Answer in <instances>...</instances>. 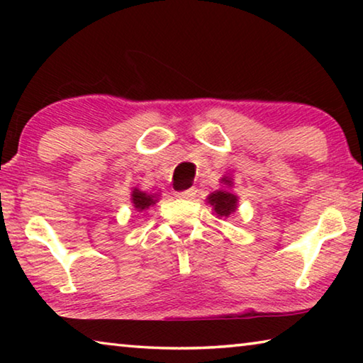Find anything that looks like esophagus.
Returning <instances> with one entry per match:
<instances>
[{
	"mask_svg": "<svg viewBox=\"0 0 363 363\" xmlns=\"http://www.w3.org/2000/svg\"><path fill=\"white\" fill-rule=\"evenodd\" d=\"M195 195H196L195 189H187V190H182V192L176 194L177 199H182V200H192Z\"/></svg>",
	"mask_w": 363,
	"mask_h": 363,
	"instance_id": "esophagus-1",
	"label": "esophagus"
}]
</instances>
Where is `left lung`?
Here are the masks:
<instances>
[{"instance_id":"1","label":"left lung","mask_w":363,"mask_h":363,"mask_svg":"<svg viewBox=\"0 0 363 363\" xmlns=\"http://www.w3.org/2000/svg\"><path fill=\"white\" fill-rule=\"evenodd\" d=\"M220 184H224V189L214 190L213 194L206 196V200L213 206V211L218 218H229L232 213L237 211L238 196L230 190L233 186L232 177H220Z\"/></svg>"}]
</instances>
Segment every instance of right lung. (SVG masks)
<instances>
[{
  "mask_svg": "<svg viewBox=\"0 0 363 363\" xmlns=\"http://www.w3.org/2000/svg\"><path fill=\"white\" fill-rule=\"evenodd\" d=\"M158 201V194H147V192H143V190L134 187L133 192H131V203H133V208L136 211H145L149 210L150 206H153Z\"/></svg>",
  "mask_w": 363,
  "mask_h": 363,
  "instance_id": "add662e5",
  "label": "right lung"
}]
</instances>
